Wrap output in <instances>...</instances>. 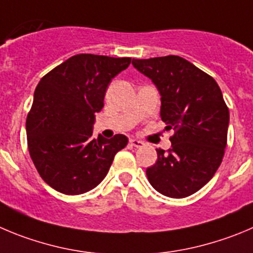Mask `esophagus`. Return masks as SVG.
Masks as SVG:
<instances>
[{"label": "esophagus", "mask_w": 253, "mask_h": 253, "mask_svg": "<svg viewBox=\"0 0 253 253\" xmlns=\"http://www.w3.org/2000/svg\"><path fill=\"white\" fill-rule=\"evenodd\" d=\"M129 143H131L133 147H137V148L143 147V146H145V143H143L142 141L137 140V138H131V140H129Z\"/></svg>", "instance_id": "34e87169"}]
</instances>
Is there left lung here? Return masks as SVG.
<instances>
[{"label":"left lung","instance_id":"left-lung-1","mask_svg":"<svg viewBox=\"0 0 253 253\" xmlns=\"http://www.w3.org/2000/svg\"><path fill=\"white\" fill-rule=\"evenodd\" d=\"M161 96V119L173 129L169 152L146 174L157 192L183 198L204 187L222 162L230 112L217 82L180 56L132 60Z\"/></svg>","mask_w":253,"mask_h":253}]
</instances>
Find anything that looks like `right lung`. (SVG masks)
<instances>
[{"label":"right lung","mask_w":253,"mask_h":253,"mask_svg":"<svg viewBox=\"0 0 253 253\" xmlns=\"http://www.w3.org/2000/svg\"><path fill=\"white\" fill-rule=\"evenodd\" d=\"M129 57L81 53L49 71L37 84L26 121L31 159L42 180L65 195H81L103 180L127 137H92L94 113Z\"/></svg>","instance_id":"add662e5"}]
</instances>
